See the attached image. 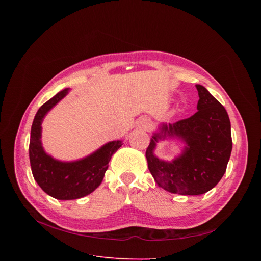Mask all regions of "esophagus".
<instances>
[{"instance_id": "obj_1", "label": "esophagus", "mask_w": 261, "mask_h": 261, "mask_svg": "<svg viewBox=\"0 0 261 261\" xmlns=\"http://www.w3.org/2000/svg\"><path fill=\"white\" fill-rule=\"evenodd\" d=\"M138 126L141 129L148 130L150 128V126H151V123H150V121L147 120V118H141V120L138 123Z\"/></svg>"}]
</instances>
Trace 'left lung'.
Segmentation results:
<instances>
[{
  "label": "left lung",
  "mask_w": 261,
  "mask_h": 261,
  "mask_svg": "<svg viewBox=\"0 0 261 261\" xmlns=\"http://www.w3.org/2000/svg\"><path fill=\"white\" fill-rule=\"evenodd\" d=\"M197 111L191 117L173 124H162L147 148L148 169L156 184L179 195H201L222 178L232 152L231 123L226 110L201 85ZM177 138L186 144L182 153L171 163L153 153L156 143Z\"/></svg>",
  "instance_id": "left-lung-1"
}]
</instances>
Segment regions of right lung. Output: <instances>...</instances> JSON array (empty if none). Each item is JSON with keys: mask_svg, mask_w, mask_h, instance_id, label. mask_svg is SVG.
<instances>
[{"mask_svg": "<svg viewBox=\"0 0 261 261\" xmlns=\"http://www.w3.org/2000/svg\"><path fill=\"white\" fill-rule=\"evenodd\" d=\"M68 89L55 94L40 107L34 118L30 132L29 159L31 172L44 193L60 200H73L89 195L105 177L109 162L123 143L110 141L97 151L72 162H63L46 153L41 144V124L50 110L64 98Z\"/></svg>", "mask_w": 261, "mask_h": 261, "instance_id": "1", "label": "right lung"}]
</instances>
